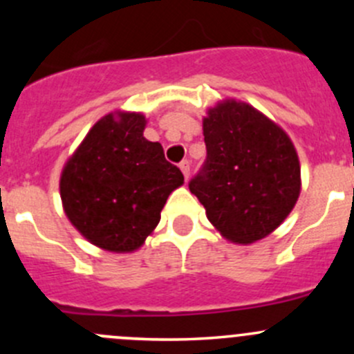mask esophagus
Returning a JSON list of instances; mask_svg holds the SVG:
<instances>
[{"mask_svg": "<svg viewBox=\"0 0 354 354\" xmlns=\"http://www.w3.org/2000/svg\"><path fill=\"white\" fill-rule=\"evenodd\" d=\"M180 169L181 173L185 174V180H188V178H190V162H188V160H181Z\"/></svg>", "mask_w": 354, "mask_h": 354, "instance_id": "34e87169", "label": "esophagus"}]
</instances>
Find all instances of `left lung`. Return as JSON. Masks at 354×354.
<instances>
[{
  "label": "left lung",
  "instance_id": "left-lung-1",
  "mask_svg": "<svg viewBox=\"0 0 354 354\" xmlns=\"http://www.w3.org/2000/svg\"><path fill=\"white\" fill-rule=\"evenodd\" d=\"M207 157L190 192L226 240L248 245L272 233L301 190L286 131L246 102L226 99L203 118Z\"/></svg>",
  "mask_w": 354,
  "mask_h": 354
}]
</instances>
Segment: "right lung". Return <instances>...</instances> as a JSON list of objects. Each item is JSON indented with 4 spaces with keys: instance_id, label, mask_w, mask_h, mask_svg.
Segmentation results:
<instances>
[{
    "instance_id": "1",
    "label": "right lung",
    "mask_w": 354,
    "mask_h": 354,
    "mask_svg": "<svg viewBox=\"0 0 354 354\" xmlns=\"http://www.w3.org/2000/svg\"><path fill=\"white\" fill-rule=\"evenodd\" d=\"M142 113H109L85 135L59 180L70 223L92 245L133 252L156 230L183 174L167 162L162 145L144 137Z\"/></svg>"
}]
</instances>
